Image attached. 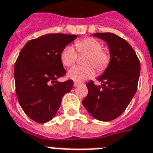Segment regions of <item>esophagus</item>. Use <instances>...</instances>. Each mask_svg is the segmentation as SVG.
Listing matches in <instances>:
<instances>
[{
  "label": "esophagus",
  "instance_id": "obj_1",
  "mask_svg": "<svg viewBox=\"0 0 153 153\" xmlns=\"http://www.w3.org/2000/svg\"><path fill=\"white\" fill-rule=\"evenodd\" d=\"M79 85H80V82H74V87H78Z\"/></svg>",
  "mask_w": 153,
  "mask_h": 153
}]
</instances>
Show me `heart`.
<instances>
[{"label": "heart", "instance_id": "heart-1", "mask_svg": "<svg viewBox=\"0 0 153 153\" xmlns=\"http://www.w3.org/2000/svg\"><path fill=\"white\" fill-rule=\"evenodd\" d=\"M74 46L80 54L87 53L83 62L85 66H76L68 72V77L75 82H82L95 75V70L102 71L109 64L110 55L102 49V43L94 38H86L76 41ZM74 46L66 45L61 53L60 59L63 66L71 67L75 63L78 58V53Z\"/></svg>", "mask_w": 153, "mask_h": 153}]
</instances>
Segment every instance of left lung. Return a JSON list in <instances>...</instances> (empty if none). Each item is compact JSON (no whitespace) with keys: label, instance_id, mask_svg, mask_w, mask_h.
<instances>
[{"label":"left lung","instance_id":"8db88e82","mask_svg":"<svg viewBox=\"0 0 153 153\" xmlns=\"http://www.w3.org/2000/svg\"><path fill=\"white\" fill-rule=\"evenodd\" d=\"M93 36L104 40L110 50V63L98 78L102 82L97 86L93 81L87 83L88 94L82 104L95 119L111 121L126 110L136 94L140 62L130 44L112 33H98Z\"/></svg>","mask_w":153,"mask_h":153}]
</instances>
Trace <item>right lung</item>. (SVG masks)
Returning a JSON list of instances; mask_svg holds the SVG:
<instances>
[{
	"instance_id": "obj_1",
	"label": "right lung",
	"mask_w": 153,
	"mask_h": 153,
	"mask_svg": "<svg viewBox=\"0 0 153 153\" xmlns=\"http://www.w3.org/2000/svg\"><path fill=\"white\" fill-rule=\"evenodd\" d=\"M77 35L50 33L29 41L14 65L17 100L24 112L35 122L51 120L60 108L63 95L71 91L74 82L57 81L66 71L60 59L62 49Z\"/></svg>"
}]
</instances>
